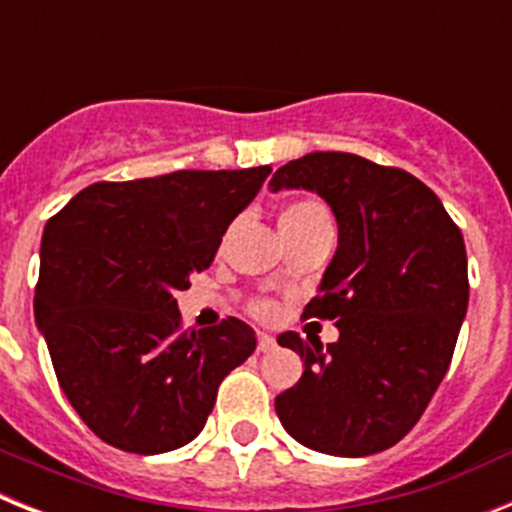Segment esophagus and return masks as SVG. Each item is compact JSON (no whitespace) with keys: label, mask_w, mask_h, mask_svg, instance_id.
<instances>
[{"label":"esophagus","mask_w":512,"mask_h":512,"mask_svg":"<svg viewBox=\"0 0 512 512\" xmlns=\"http://www.w3.org/2000/svg\"><path fill=\"white\" fill-rule=\"evenodd\" d=\"M277 348V341L271 336H266V333H259V351L261 354H269V351H274Z\"/></svg>","instance_id":"obj_1"}]
</instances>
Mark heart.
Segmentation results:
<instances>
[{
    "label": "heart",
    "mask_w": 512,
    "mask_h": 512,
    "mask_svg": "<svg viewBox=\"0 0 512 512\" xmlns=\"http://www.w3.org/2000/svg\"><path fill=\"white\" fill-rule=\"evenodd\" d=\"M318 225H330V215L320 202L312 200H302V202H292V205L284 207L279 212V230H282V238L287 235L302 233V230L318 228ZM271 312L269 305H256V315L266 318Z\"/></svg>",
    "instance_id": "1"
}]
</instances>
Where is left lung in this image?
I'll list each match as a JSON object with an SVG mask.
<instances>
[{"instance_id": "obj_1", "label": "left lung", "mask_w": 512, "mask_h": 512, "mask_svg": "<svg viewBox=\"0 0 512 512\" xmlns=\"http://www.w3.org/2000/svg\"><path fill=\"white\" fill-rule=\"evenodd\" d=\"M269 187L315 192L338 223V248L305 307L336 323L338 341L277 338L305 364L274 400L284 431L330 456L390 449L428 408L467 318L461 230L420 179L354 153H307Z\"/></svg>"}]
</instances>
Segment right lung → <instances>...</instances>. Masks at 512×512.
I'll use <instances>...</instances> for the list:
<instances>
[{
    "instance_id": "1",
    "label": "right lung",
    "mask_w": 512,
    "mask_h": 512,
    "mask_svg": "<svg viewBox=\"0 0 512 512\" xmlns=\"http://www.w3.org/2000/svg\"><path fill=\"white\" fill-rule=\"evenodd\" d=\"M269 166L92 184L48 220L35 325L63 395L102 441L164 454L194 441L217 387L256 348L238 318L184 333L176 292L215 259Z\"/></svg>"
}]
</instances>
